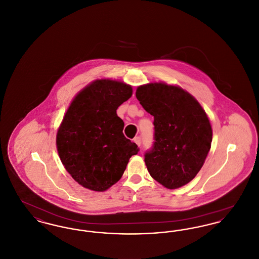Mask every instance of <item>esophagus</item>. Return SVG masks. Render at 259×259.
Segmentation results:
<instances>
[{
    "label": "esophagus",
    "instance_id": "obj_1",
    "mask_svg": "<svg viewBox=\"0 0 259 259\" xmlns=\"http://www.w3.org/2000/svg\"><path fill=\"white\" fill-rule=\"evenodd\" d=\"M134 142H135L136 144H137L139 147H141V145H142V140H141L140 137H136L135 139H134Z\"/></svg>",
    "mask_w": 259,
    "mask_h": 259
}]
</instances>
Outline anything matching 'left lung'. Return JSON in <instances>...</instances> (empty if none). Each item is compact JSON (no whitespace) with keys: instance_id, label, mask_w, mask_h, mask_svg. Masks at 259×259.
<instances>
[{"instance_id":"1","label":"left lung","mask_w":259,"mask_h":259,"mask_svg":"<svg viewBox=\"0 0 259 259\" xmlns=\"http://www.w3.org/2000/svg\"><path fill=\"white\" fill-rule=\"evenodd\" d=\"M136 97L154 116V143L146 152L149 175L169 189L192 181L209 153L212 130L197 100L183 88L162 82L137 88Z\"/></svg>"}]
</instances>
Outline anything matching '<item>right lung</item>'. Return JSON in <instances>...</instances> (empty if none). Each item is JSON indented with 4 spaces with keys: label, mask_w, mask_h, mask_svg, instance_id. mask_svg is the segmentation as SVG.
Returning a JSON list of instances; mask_svg holds the SVG:
<instances>
[{
    "label": "right lung",
    "mask_w": 259,
    "mask_h": 259,
    "mask_svg": "<svg viewBox=\"0 0 259 259\" xmlns=\"http://www.w3.org/2000/svg\"><path fill=\"white\" fill-rule=\"evenodd\" d=\"M121 81L97 79L71 103L56 136L61 162L83 187L105 191L122 177L138 146L124 136L117 108L132 96Z\"/></svg>",
    "instance_id": "add662e5"
}]
</instances>
